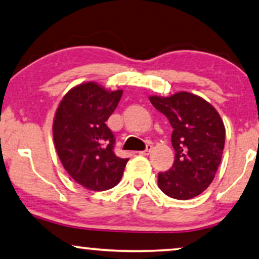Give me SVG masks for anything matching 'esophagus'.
Returning a JSON list of instances; mask_svg holds the SVG:
<instances>
[{
	"instance_id": "1",
	"label": "esophagus",
	"mask_w": 259,
	"mask_h": 259,
	"mask_svg": "<svg viewBox=\"0 0 259 259\" xmlns=\"http://www.w3.org/2000/svg\"><path fill=\"white\" fill-rule=\"evenodd\" d=\"M151 151H152V146L151 145H148V146H146V149L144 150V151H140L139 154L140 155H144V156H148V155L151 154Z\"/></svg>"
}]
</instances>
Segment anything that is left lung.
Returning <instances> with one entry per match:
<instances>
[{
	"mask_svg": "<svg viewBox=\"0 0 259 259\" xmlns=\"http://www.w3.org/2000/svg\"><path fill=\"white\" fill-rule=\"evenodd\" d=\"M152 105L173 127V167L158 173V187L168 197L187 200L199 196L215 178L223 154L226 128L209 102L181 91L169 96H150Z\"/></svg>",
	"mask_w": 259,
	"mask_h": 259,
	"instance_id": "obj_1",
	"label": "left lung"
}]
</instances>
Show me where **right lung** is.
<instances>
[{
	"instance_id": "obj_1",
	"label": "right lung",
	"mask_w": 259,
	"mask_h": 259,
	"mask_svg": "<svg viewBox=\"0 0 259 259\" xmlns=\"http://www.w3.org/2000/svg\"><path fill=\"white\" fill-rule=\"evenodd\" d=\"M122 96L95 81L71 89L60 102L53 123L54 144L73 180L91 191L116 186L128 158L114 154L115 138L105 121Z\"/></svg>"
}]
</instances>
